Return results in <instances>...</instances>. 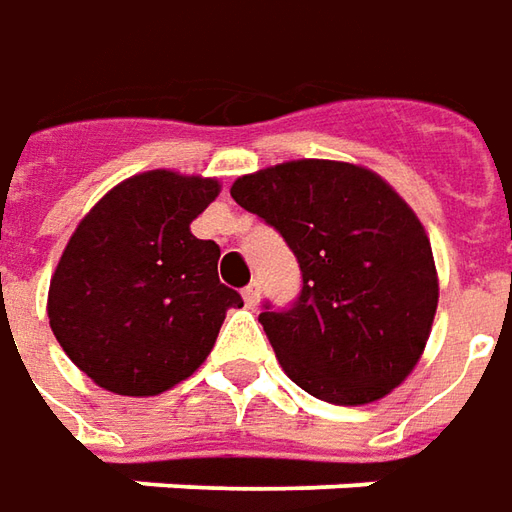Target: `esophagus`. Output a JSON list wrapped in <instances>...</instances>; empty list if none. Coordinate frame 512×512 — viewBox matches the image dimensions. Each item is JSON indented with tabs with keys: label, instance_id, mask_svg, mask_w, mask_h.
<instances>
[{
	"label": "esophagus",
	"instance_id": "obj_1",
	"mask_svg": "<svg viewBox=\"0 0 512 512\" xmlns=\"http://www.w3.org/2000/svg\"><path fill=\"white\" fill-rule=\"evenodd\" d=\"M243 303H246L249 309H255L257 303H260V283H249V286L243 289Z\"/></svg>",
	"mask_w": 512,
	"mask_h": 512
}]
</instances>
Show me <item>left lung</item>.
<instances>
[{"mask_svg":"<svg viewBox=\"0 0 512 512\" xmlns=\"http://www.w3.org/2000/svg\"><path fill=\"white\" fill-rule=\"evenodd\" d=\"M232 198L274 226L300 263L289 311L260 314L291 382L331 405H368L416 368L439 277L416 212L374 169L300 158L240 175Z\"/></svg>","mask_w":512,"mask_h":512,"instance_id":"left-lung-1","label":"left lung"}]
</instances>
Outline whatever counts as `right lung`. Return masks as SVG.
<instances>
[{"instance_id":"add662e5","label":"right lung","mask_w":512,"mask_h":512,"mask_svg":"<svg viewBox=\"0 0 512 512\" xmlns=\"http://www.w3.org/2000/svg\"><path fill=\"white\" fill-rule=\"evenodd\" d=\"M218 178L150 169L81 218L50 277L47 317L73 365L118 397H158L192 377L240 309L218 280L221 249L189 223Z\"/></svg>"}]
</instances>
